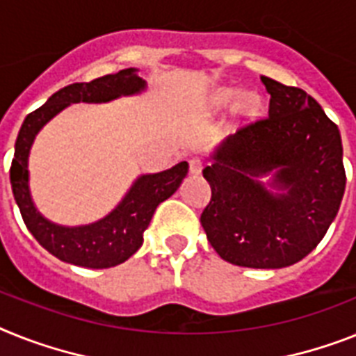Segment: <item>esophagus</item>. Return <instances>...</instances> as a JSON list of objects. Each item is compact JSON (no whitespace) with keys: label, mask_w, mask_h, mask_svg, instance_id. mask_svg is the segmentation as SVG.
<instances>
[{"label":"esophagus","mask_w":356,"mask_h":356,"mask_svg":"<svg viewBox=\"0 0 356 356\" xmlns=\"http://www.w3.org/2000/svg\"><path fill=\"white\" fill-rule=\"evenodd\" d=\"M202 169H204V163H202V160L200 158H193V160L189 161V172L191 175H200L202 172Z\"/></svg>","instance_id":"esophagus-1"}]
</instances>
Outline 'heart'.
Instances as JSON below:
<instances>
[{
	"instance_id": "heart-1",
	"label": "heart",
	"mask_w": 356,
	"mask_h": 356,
	"mask_svg": "<svg viewBox=\"0 0 356 356\" xmlns=\"http://www.w3.org/2000/svg\"><path fill=\"white\" fill-rule=\"evenodd\" d=\"M233 105L238 114L252 116L260 108V98L254 92H240L236 87H218V89L211 90L204 102L205 113L209 114L224 113Z\"/></svg>"
}]
</instances>
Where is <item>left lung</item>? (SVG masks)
Segmentation results:
<instances>
[{
	"instance_id": "1",
	"label": "left lung",
	"mask_w": 356,
	"mask_h": 356,
	"mask_svg": "<svg viewBox=\"0 0 356 356\" xmlns=\"http://www.w3.org/2000/svg\"><path fill=\"white\" fill-rule=\"evenodd\" d=\"M269 116L220 143L204 169L213 196L202 213L225 262L280 269L327 233L346 191L342 138L315 98L262 76Z\"/></svg>"
}]
</instances>
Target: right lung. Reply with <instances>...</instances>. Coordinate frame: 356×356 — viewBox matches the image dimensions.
I'll use <instances>...</instances> for the list:
<instances>
[{"mask_svg": "<svg viewBox=\"0 0 356 356\" xmlns=\"http://www.w3.org/2000/svg\"><path fill=\"white\" fill-rule=\"evenodd\" d=\"M147 90V81L138 76V69H123L116 74L96 78L89 83L67 85L54 92L23 122L14 147L10 184L14 200L26 229L41 248L60 258L61 262L89 269H107L134 254L142 248L143 233L151 224L158 205L172 196L187 176L189 163L180 161L175 167L152 175H140L132 181L120 204L104 218L85 225H60L38 211L29 184V156L38 132L54 116L72 104H107L122 96H136Z\"/></svg>", "mask_w": 356, "mask_h": 356, "instance_id": "obj_1", "label": "right lung"}]
</instances>
